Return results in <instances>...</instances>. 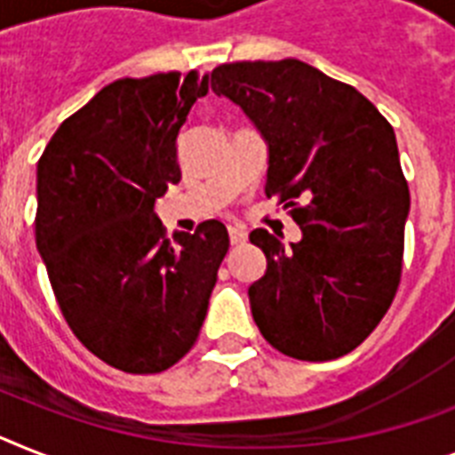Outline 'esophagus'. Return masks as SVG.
I'll list each match as a JSON object with an SVG mask.
<instances>
[{
    "instance_id": "obj_1",
    "label": "esophagus",
    "mask_w": 455,
    "mask_h": 455,
    "mask_svg": "<svg viewBox=\"0 0 455 455\" xmlns=\"http://www.w3.org/2000/svg\"><path fill=\"white\" fill-rule=\"evenodd\" d=\"M228 232H230V243L232 246H242L246 239H249V235H246V230H242V228H228Z\"/></svg>"
}]
</instances>
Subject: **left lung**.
I'll return each instance as SVG.
<instances>
[{
  "instance_id": "1",
  "label": "left lung",
  "mask_w": 455,
  "mask_h": 455,
  "mask_svg": "<svg viewBox=\"0 0 455 455\" xmlns=\"http://www.w3.org/2000/svg\"><path fill=\"white\" fill-rule=\"evenodd\" d=\"M212 90L267 141L265 193L299 225L283 246L267 230L251 243L267 258L249 288L262 337L298 360H335L367 339L403 274L409 186L395 132L354 85L299 60L232 62Z\"/></svg>"
}]
</instances>
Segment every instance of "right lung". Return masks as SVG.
Wrapping results in <instances>:
<instances>
[{"label":"right lung","mask_w":455,"mask_h":455,"mask_svg":"<svg viewBox=\"0 0 455 455\" xmlns=\"http://www.w3.org/2000/svg\"><path fill=\"white\" fill-rule=\"evenodd\" d=\"M209 76L118 78L58 127L36 164V249L71 332L130 374L193 348L230 249L220 220L167 239L156 200L181 181L176 139Z\"/></svg>","instance_id":"right-lung-1"}]
</instances>
